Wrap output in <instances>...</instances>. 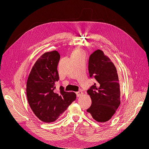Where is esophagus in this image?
Listing matches in <instances>:
<instances>
[{
	"mask_svg": "<svg viewBox=\"0 0 149 149\" xmlns=\"http://www.w3.org/2000/svg\"><path fill=\"white\" fill-rule=\"evenodd\" d=\"M76 95L78 97H79L83 95V92L81 91H78L76 92Z\"/></svg>",
	"mask_w": 149,
	"mask_h": 149,
	"instance_id": "34e87169",
	"label": "esophagus"
}]
</instances>
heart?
<instances>
[{
	"mask_svg": "<svg viewBox=\"0 0 149 149\" xmlns=\"http://www.w3.org/2000/svg\"><path fill=\"white\" fill-rule=\"evenodd\" d=\"M83 52L81 50H76L73 52L72 54H82Z\"/></svg>",
	"mask_w": 149,
	"mask_h": 149,
	"instance_id": "obj_1",
	"label": "heart"
}]
</instances>
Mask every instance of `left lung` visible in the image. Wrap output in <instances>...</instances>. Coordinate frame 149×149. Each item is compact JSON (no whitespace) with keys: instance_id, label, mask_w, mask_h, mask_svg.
Returning <instances> with one entry per match:
<instances>
[{"instance_id":"left-lung-1","label":"left lung","mask_w":149,"mask_h":149,"mask_svg":"<svg viewBox=\"0 0 149 149\" xmlns=\"http://www.w3.org/2000/svg\"><path fill=\"white\" fill-rule=\"evenodd\" d=\"M89 73L96 83L87 91L92 104L87 112L98 122L110 120L120 104V89L116 69L111 59L100 49L89 58Z\"/></svg>"}]
</instances>
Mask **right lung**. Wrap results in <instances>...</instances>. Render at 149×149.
<instances>
[{
  "instance_id": "add662e5",
  "label": "right lung",
  "mask_w": 149,
  "mask_h": 149,
  "mask_svg": "<svg viewBox=\"0 0 149 149\" xmlns=\"http://www.w3.org/2000/svg\"><path fill=\"white\" fill-rule=\"evenodd\" d=\"M60 54L56 51L45 52L31 69L26 83V96L31 109L37 118L45 123L57 120L76 98L74 92L60 87L56 92L59 80L57 65Z\"/></svg>"
}]
</instances>
